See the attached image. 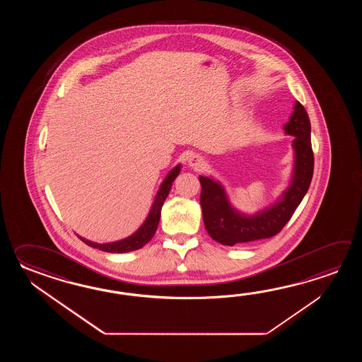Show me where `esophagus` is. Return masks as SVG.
Instances as JSON below:
<instances>
[{"instance_id": "34e87169", "label": "esophagus", "mask_w": 362, "mask_h": 362, "mask_svg": "<svg viewBox=\"0 0 362 362\" xmlns=\"http://www.w3.org/2000/svg\"><path fill=\"white\" fill-rule=\"evenodd\" d=\"M204 158L202 155H192L189 158V165L194 170H200L204 165Z\"/></svg>"}]
</instances>
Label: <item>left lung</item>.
Instances as JSON below:
<instances>
[{
  "instance_id": "1",
  "label": "left lung",
  "mask_w": 362,
  "mask_h": 362,
  "mask_svg": "<svg viewBox=\"0 0 362 362\" xmlns=\"http://www.w3.org/2000/svg\"><path fill=\"white\" fill-rule=\"evenodd\" d=\"M286 134H291L295 150L293 182L274 206L257 215H240L230 207L223 186L211 178L199 176L202 192L200 206L208 234L225 246L274 237L293 217L295 209L307 194L313 177L315 156L310 144V122L300 102L295 103L290 122L285 125Z\"/></svg>"
}]
</instances>
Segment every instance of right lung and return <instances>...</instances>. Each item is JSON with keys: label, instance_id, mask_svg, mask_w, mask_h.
Listing matches in <instances>:
<instances>
[{"label": "right lung", "instance_id": "1", "mask_svg": "<svg viewBox=\"0 0 362 362\" xmlns=\"http://www.w3.org/2000/svg\"><path fill=\"white\" fill-rule=\"evenodd\" d=\"M180 168H181V165L175 167L168 173V176L165 177V180L163 181L162 186H160L158 195L155 198L154 204L151 207V211H150V214L147 216L146 221L129 238H125L123 240H119V242H114V243H106V245H98V243L86 240V239L81 238V237H78V238L81 239L85 245H88V246L94 247V248H98L100 251L111 252V254L131 252V251L139 250L141 247L145 246L147 242L154 237L155 231H156V228H158V223H159V220H160V211H162L163 203H164L165 198L168 197L170 186L173 184L175 178L177 177L178 173H180Z\"/></svg>", "mask_w": 362, "mask_h": 362}]
</instances>
